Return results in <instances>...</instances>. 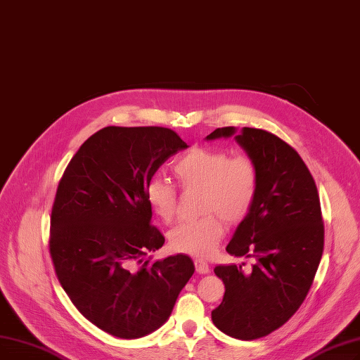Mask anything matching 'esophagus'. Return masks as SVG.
I'll return each instance as SVG.
<instances>
[{"label":"esophagus","instance_id":"obj_1","mask_svg":"<svg viewBox=\"0 0 360 360\" xmlns=\"http://www.w3.org/2000/svg\"><path fill=\"white\" fill-rule=\"evenodd\" d=\"M194 266H195V271H197L198 274H209V272H210L209 263L205 262L202 259H195V260H194Z\"/></svg>","mask_w":360,"mask_h":360}]
</instances>
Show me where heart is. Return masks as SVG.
<instances>
[{"instance_id":"heart-1","label":"heart","mask_w":360,"mask_h":360,"mask_svg":"<svg viewBox=\"0 0 360 360\" xmlns=\"http://www.w3.org/2000/svg\"><path fill=\"white\" fill-rule=\"evenodd\" d=\"M172 169L182 188L202 191V212L214 211L228 224L241 222L255 205L259 174L255 162L245 155L231 158L224 150L193 147L175 160ZM146 195L155 216L163 222L174 221L178 210L174 185L165 179H153ZM214 214L175 226L169 232L170 247L200 257L210 255L224 236L221 219Z\"/></svg>"}]
</instances>
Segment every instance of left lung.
<instances>
[{
  "label": "left lung",
  "mask_w": 360,
  "mask_h": 360,
  "mask_svg": "<svg viewBox=\"0 0 360 360\" xmlns=\"http://www.w3.org/2000/svg\"><path fill=\"white\" fill-rule=\"evenodd\" d=\"M231 136L255 162L259 186L226 252L256 263L250 274L233 263L214 268L225 294L212 321L229 337L256 340L283 326L306 299L323 252V222L315 181L299 153L256 128H217L206 139Z\"/></svg>",
  "instance_id": "obj_1"
}]
</instances>
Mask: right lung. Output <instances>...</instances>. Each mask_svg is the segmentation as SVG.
<instances>
[{
    "label": "right lung",
    "mask_w": 360,
    "mask_h": 360,
    "mask_svg": "<svg viewBox=\"0 0 360 360\" xmlns=\"http://www.w3.org/2000/svg\"><path fill=\"white\" fill-rule=\"evenodd\" d=\"M186 143L167 128L107 127L68 165L51 212L50 253L61 287L100 330L132 340L170 316L194 274L185 255L151 260L165 237L146 190Z\"/></svg>",
    "instance_id": "right-lung-1"
}]
</instances>
